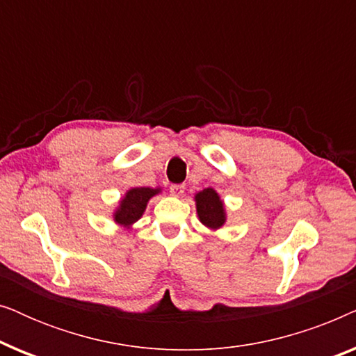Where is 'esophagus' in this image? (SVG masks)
Masks as SVG:
<instances>
[{"mask_svg": "<svg viewBox=\"0 0 356 356\" xmlns=\"http://www.w3.org/2000/svg\"><path fill=\"white\" fill-rule=\"evenodd\" d=\"M184 184H172V186H170V193H172V196H175V197H179V196H183V193H184Z\"/></svg>", "mask_w": 356, "mask_h": 356, "instance_id": "1", "label": "esophagus"}]
</instances>
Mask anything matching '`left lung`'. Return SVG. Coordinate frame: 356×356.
<instances>
[{"label": "left lung", "mask_w": 356, "mask_h": 356, "mask_svg": "<svg viewBox=\"0 0 356 356\" xmlns=\"http://www.w3.org/2000/svg\"><path fill=\"white\" fill-rule=\"evenodd\" d=\"M194 201H196L197 217L202 225L211 228V230H218V228L223 227V223L227 220L225 206H223L216 189H202L194 196Z\"/></svg>", "instance_id": "obj_1"}]
</instances>
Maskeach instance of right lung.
<instances>
[{"label":"right lung","mask_w":356,"mask_h":356,"mask_svg":"<svg viewBox=\"0 0 356 356\" xmlns=\"http://www.w3.org/2000/svg\"><path fill=\"white\" fill-rule=\"evenodd\" d=\"M160 191H162L160 188H131L129 191H126L124 197L121 199L113 212V220L121 227L129 228L143 217L150 197H154Z\"/></svg>","instance_id":"1"}]
</instances>
